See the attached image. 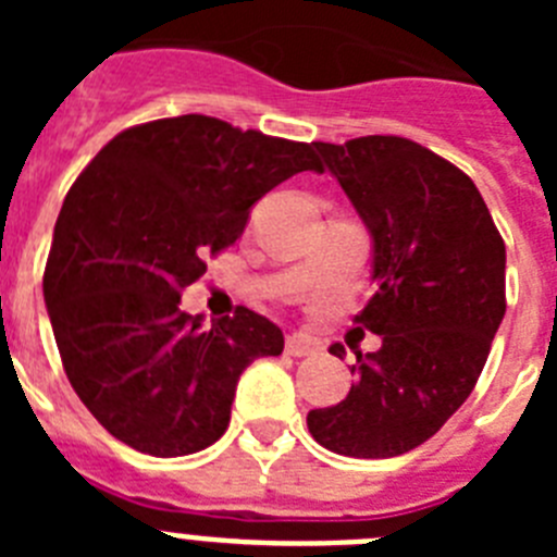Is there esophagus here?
<instances>
[{"instance_id": "obj_1", "label": "esophagus", "mask_w": 557, "mask_h": 557, "mask_svg": "<svg viewBox=\"0 0 557 557\" xmlns=\"http://www.w3.org/2000/svg\"><path fill=\"white\" fill-rule=\"evenodd\" d=\"M284 348H287L289 357H309V354H314V339H309L307 334H289Z\"/></svg>"}]
</instances>
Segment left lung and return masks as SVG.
<instances>
[{"label": "left lung", "mask_w": 557, "mask_h": 557, "mask_svg": "<svg viewBox=\"0 0 557 557\" xmlns=\"http://www.w3.org/2000/svg\"><path fill=\"white\" fill-rule=\"evenodd\" d=\"M371 234L376 287L357 321L382 348L357 351V382L307 426L329 451L398 457L430 441L469 398L505 318V243L474 181L398 136L318 141ZM329 351L343 359L346 348Z\"/></svg>", "instance_id": "1"}]
</instances>
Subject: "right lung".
<instances>
[{"label":"right lung","instance_id":"obj_1","mask_svg":"<svg viewBox=\"0 0 557 557\" xmlns=\"http://www.w3.org/2000/svg\"><path fill=\"white\" fill-rule=\"evenodd\" d=\"M307 170L323 172L312 145L186 113L113 136L69 189L44 304L69 382L122 444L206 449L228 430L245 368L284 351L282 329L248 307L203 329L181 289L236 243L256 200Z\"/></svg>","mask_w":557,"mask_h":557}]
</instances>
